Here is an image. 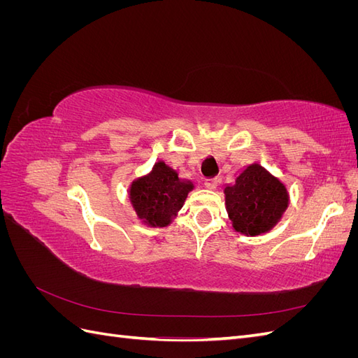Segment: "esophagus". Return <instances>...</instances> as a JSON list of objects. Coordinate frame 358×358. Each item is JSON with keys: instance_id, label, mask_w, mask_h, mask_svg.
Returning a JSON list of instances; mask_svg holds the SVG:
<instances>
[{"instance_id": "1", "label": "esophagus", "mask_w": 358, "mask_h": 358, "mask_svg": "<svg viewBox=\"0 0 358 358\" xmlns=\"http://www.w3.org/2000/svg\"><path fill=\"white\" fill-rule=\"evenodd\" d=\"M218 182H220L218 178H206L203 183L208 189H213V188H216V185H218Z\"/></svg>"}]
</instances>
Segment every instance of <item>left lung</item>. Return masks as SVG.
<instances>
[{
	"label": "left lung",
	"mask_w": 358,
	"mask_h": 358,
	"mask_svg": "<svg viewBox=\"0 0 358 358\" xmlns=\"http://www.w3.org/2000/svg\"><path fill=\"white\" fill-rule=\"evenodd\" d=\"M224 194L233 227L251 236L272 229L288 204L285 187L258 164L243 167Z\"/></svg>",
	"instance_id": "8db88e82"
}]
</instances>
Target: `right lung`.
Listing matches in <instances>:
<instances>
[{
    "label": "right lung",
    "mask_w": 358,
    "mask_h": 358,
    "mask_svg": "<svg viewBox=\"0 0 358 358\" xmlns=\"http://www.w3.org/2000/svg\"><path fill=\"white\" fill-rule=\"evenodd\" d=\"M192 188V182L180 179L175 170L158 162L150 175L133 183L129 199L140 220L152 227H166Z\"/></svg>",
    "instance_id": "right-lung-1"
}]
</instances>
